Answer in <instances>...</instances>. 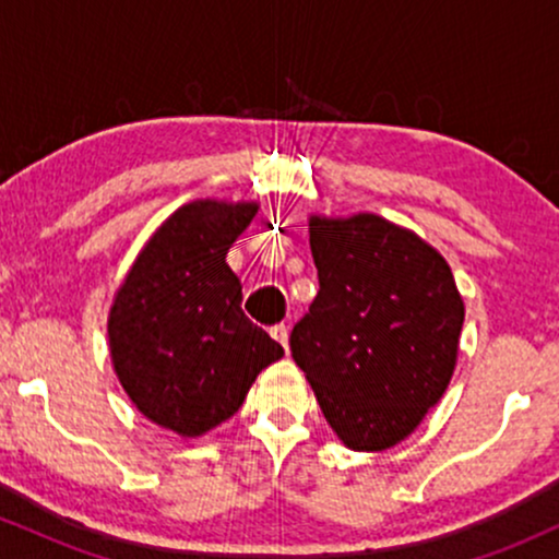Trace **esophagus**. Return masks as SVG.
<instances>
[{"instance_id": "1", "label": "esophagus", "mask_w": 559, "mask_h": 559, "mask_svg": "<svg viewBox=\"0 0 559 559\" xmlns=\"http://www.w3.org/2000/svg\"><path fill=\"white\" fill-rule=\"evenodd\" d=\"M271 336H273L275 342H278L281 346H284L286 352H288V325H284V323L273 325V329H271Z\"/></svg>"}]
</instances>
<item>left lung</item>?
<instances>
[{
	"label": "left lung",
	"mask_w": 559,
	"mask_h": 559,
	"mask_svg": "<svg viewBox=\"0 0 559 559\" xmlns=\"http://www.w3.org/2000/svg\"><path fill=\"white\" fill-rule=\"evenodd\" d=\"M320 292L294 325L305 370L333 433L357 452L407 439L441 400L465 305L447 260L373 213L310 217Z\"/></svg>",
	"instance_id": "left-lung-1"
}]
</instances>
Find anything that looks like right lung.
Masks as SVG:
<instances>
[{
    "instance_id": "1",
    "label": "right lung",
    "mask_w": 559,
    "mask_h": 559,
    "mask_svg": "<svg viewBox=\"0 0 559 559\" xmlns=\"http://www.w3.org/2000/svg\"><path fill=\"white\" fill-rule=\"evenodd\" d=\"M258 202L197 199L144 243L107 318L112 368L139 413L178 436H202L284 357L241 310L226 254Z\"/></svg>"
}]
</instances>
